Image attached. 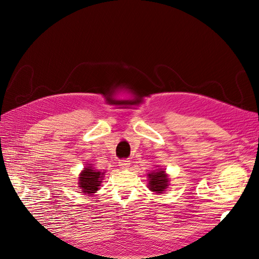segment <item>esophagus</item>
Masks as SVG:
<instances>
[{
    "label": "esophagus",
    "mask_w": 259,
    "mask_h": 259,
    "mask_svg": "<svg viewBox=\"0 0 259 259\" xmlns=\"http://www.w3.org/2000/svg\"><path fill=\"white\" fill-rule=\"evenodd\" d=\"M130 165H131V161H130L128 159H124V160H121V161L119 162V166H120L121 168H123V169L128 168Z\"/></svg>",
    "instance_id": "obj_1"
}]
</instances>
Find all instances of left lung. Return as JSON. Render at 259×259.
<instances>
[{"label": "left lung", "instance_id": "8db88e82", "mask_svg": "<svg viewBox=\"0 0 259 259\" xmlns=\"http://www.w3.org/2000/svg\"><path fill=\"white\" fill-rule=\"evenodd\" d=\"M148 188L155 193H162L168 187V176L165 170L160 168L148 174Z\"/></svg>", "mask_w": 259, "mask_h": 259}]
</instances>
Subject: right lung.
<instances>
[{
  "label": "right lung",
  "instance_id": "obj_1",
  "mask_svg": "<svg viewBox=\"0 0 259 259\" xmlns=\"http://www.w3.org/2000/svg\"><path fill=\"white\" fill-rule=\"evenodd\" d=\"M105 173H101L100 170L94 169L91 164L84 167V169L81 171L79 177V188L82 190L84 194L92 195L95 193L100 187V184L103 183Z\"/></svg>",
  "mask_w": 259,
  "mask_h": 259
}]
</instances>
